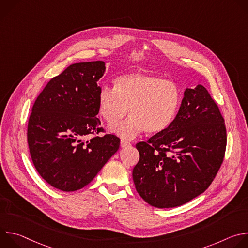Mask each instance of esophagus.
I'll return each instance as SVG.
<instances>
[{
	"instance_id": "1",
	"label": "esophagus",
	"mask_w": 248,
	"mask_h": 248,
	"mask_svg": "<svg viewBox=\"0 0 248 248\" xmlns=\"http://www.w3.org/2000/svg\"><path fill=\"white\" fill-rule=\"evenodd\" d=\"M131 145V143L130 142H128V141H126V140H124V139H122L121 140V147H127V146H130Z\"/></svg>"
}]
</instances>
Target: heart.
<instances>
[{"mask_svg": "<svg viewBox=\"0 0 248 248\" xmlns=\"http://www.w3.org/2000/svg\"><path fill=\"white\" fill-rule=\"evenodd\" d=\"M181 103L180 90L173 82L142 72H130L116 79V86L105 85L98 97L99 114L109 124L131 115L124 122L110 126V131L124 139L139 133L154 134L165 130L173 121Z\"/></svg>", "mask_w": 248, "mask_h": 248, "instance_id": "b5f03b06", "label": "heart"}]
</instances>
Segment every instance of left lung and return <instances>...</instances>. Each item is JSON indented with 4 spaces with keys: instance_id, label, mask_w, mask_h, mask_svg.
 <instances>
[{
    "instance_id": "left-lung-1",
    "label": "left lung",
    "mask_w": 248,
    "mask_h": 248,
    "mask_svg": "<svg viewBox=\"0 0 248 248\" xmlns=\"http://www.w3.org/2000/svg\"><path fill=\"white\" fill-rule=\"evenodd\" d=\"M136 191L156 208L178 207L203 193L223 163L225 120L207 89L186 88L171 124L136 145Z\"/></svg>"
}]
</instances>
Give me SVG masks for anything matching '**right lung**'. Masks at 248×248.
Masks as SVG:
<instances>
[{"mask_svg": "<svg viewBox=\"0 0 248 248\" xmlns=\"http://www.w3.org/2000/svg\"><path fill=\"white\" fill-rule=\"evenodd\" d=\"M105 69L103 61L70 64L47 83L32 107L27 142L33 165L62 191L87 186L119 150L116 135L97 136L104 131L96 117L101 90L97 81Z\"/></svg>", "mask_w": 248, "mask_h": 248, "instance_id": "1", "label": "right lung"}]
</instances>
